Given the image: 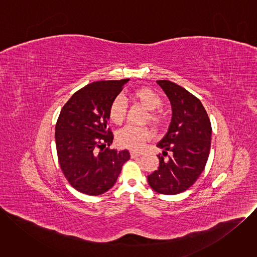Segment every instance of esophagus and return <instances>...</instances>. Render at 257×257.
<instances>
[{
    "label": "esophagus",
    "mask_w": 257,
    "mask_h": 257,
    "mask_svg": "<svg viewBox=\"0 0 257 257\" xmlns=\"http://www.w3.org/2000/svg\"><path fill=\"white\" fill-rule=\"evenodd\" d=\"M130 155H131V158L135 159V158H137V157H140V156L142 155V153H139V152H134V151H132V152H130Z\"/></svg>",
    "instance_id": "obj_1"
}]
</instances>
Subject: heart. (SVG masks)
<instances>
[{
  "label": "heart",
  "mask_w": 257,
  "mask_h": 257,
  "mask_svg": "<svg viewBox=\"0 0 257 257\" xmlns=\"http://www.w3.org/2000/svg\"><path fill=\"white\" fill-rule=\"evenodd\" d=\"M133 96L139 100L142 104L151 111H153L150 115L151 121L154 123H160L162 120V116L158 109L162 108L164 101L163 98L156 91L151 88H140L134 91ZM127 115V101L122 95H117L108 106V118L114 124L121 125ZM152 137V132L144 127H139L136 125H127L123 129H121L117 134V142L121 148L139 151L145 141H148Z\"/></svg>",
  "instance_id": "b5f03b06"
}]
</instances>
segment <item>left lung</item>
I'll return each instance as SVG.
<instances>
[{
  "instance_id": "obj_1",
  "label": "left lung",
  "mask_w": 257,
  "mask_h": 257,
  "mask_svg": "<svg viewBox=\"0 0 257 257\" xmlns=\"http://www.w3.org/2000/svg\"><path fill=\"white\" fill-rule=\"evenodd\" d=\"M169 97L173 116L168 132L157 144L160 167L148 176L150 186L160 194L174 195L191 187L205 168L211 140V125L201 101L182 86L158 80ZM171 151L172 155H167ZM167 155L168 159L164 157Z\"/></svg>"
}]
</instances>
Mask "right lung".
<instances>
[{"label":"right lung","instance_id":"obj_1","mask_svg":"<svg viewBox=\"0 0 257 257\" xmlns=\"http://www.w3.org/2000/svg\"><path fill=\"white\" fill-rule=\"evenodd\" d=\"M129 79L92 82L64 104L56 124L60 167L72 187L87 195H100L116 183L130 159L128 151L108 148L114 135L106 127L108 106Z\"/></svg>","mask_w":257,"mask_h":257}]
</instances>
